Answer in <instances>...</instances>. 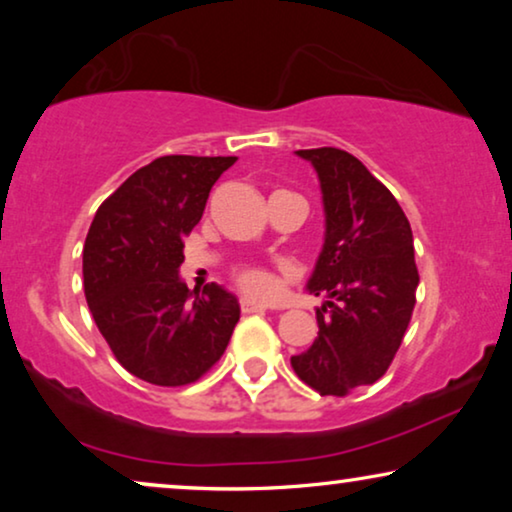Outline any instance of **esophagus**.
Masks as SVG:
<instances>
[{"mask_svg":"<svg viewBox=\"0 0 512 512\" xmlns=\"http://www.w3.org/2000/svg\"><path fill=\"white\" fill-rule=\"evenodd\" d=\"M265 310H268V307L256 303V300H249V298L242 300V312L244 314H256V312H265Z\"/></svg>","mask_w":512,"mask_h":512,"instance_id":"1","label":"esophagus"}]
</instances>
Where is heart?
Listing matches in <instances>:
<instances>
[{
	"label": "heart",
	"mask_w": 512,
	"mask_h": 512,
	"mask_svg": "<svg viewBox=\"0 0 512 512\" xmlns=\"http://www.w3.org/2000/svg\"><path fill=\"white\" fill-rule=\"evenodd\" d=\"M237 284L254 298H268L275 291V279L261 268H242L237 272Z\"/></svg>",
	"instance_id": "b5f03b06"
}]
</instances>
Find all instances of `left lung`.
<instances>
[{
  "instance_id": "obj_1",
  "label": "left lung",
  "mask_w": 512,
  "mask_h": 512,
  "mask_svg": "<svg viewBox=\"0 0 512 512\" xmlns=\"http://www.w3.org/2000/svg\"><path fill=\"white\" fill-rule=\"evenodd\" d=\"M296 156L321 186L324 247L305 289L326 300L319 335L291 366L321 396H345L387 373L408 331L419 284L412 230L389 188L352 153L321 146Z\"/></svg>"
}]
</instances>
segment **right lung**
I'll use <instances>...</instances> for the list:
<instances>
[{"mask_svg":"<svg viewBox=\"0 0 512 512\" xmlns=\"http://www.w3.org/2000/svg\"><path fill=\"white\" fill-rule=\"evenodd\" d=\"M235 156H163L102 202L83 244V289L118 363L139 380L181 387L226 352L240 303L219 284L188 291L184 237Z\"/></svg>","mask_w":512,"mask_h":512,"instance_id":"add662e5","label":"right lung"}]
</instances>
